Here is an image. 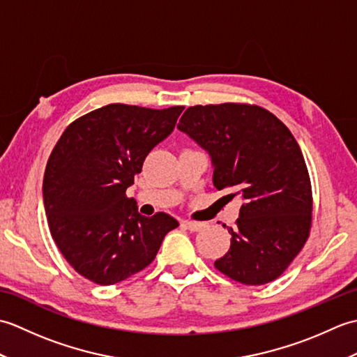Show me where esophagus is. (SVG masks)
<instances>
[{"mask_svg": "<svg viewBox=\"0 0 357 357\" xmlns=\"http://www.w3.org/2000/svg\"><path fill=\"white\" fill-rule=\"evenodd\" d=\"M183 225H185V229L190 231H199L202 229V224L195 221H183Z\"/></svg>", "mask_w": 357, "mask_h": 357, "instance_id": "1", "label": "esophagus"}]
</instances>
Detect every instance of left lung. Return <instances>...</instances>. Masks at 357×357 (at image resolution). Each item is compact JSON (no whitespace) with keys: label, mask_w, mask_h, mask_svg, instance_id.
I'll list each match as a JSON object with an SVG mask.
<instances>
[{"label":"left lung","mask_w":357,"mask_h":357,"mask_svg":"<svg viewBox=\"0 0 357 357\" xmlns=\"http://www.w3.org/2000/svg\"><path fill=\"white\" fill-rule=\"evenodd\" d=\"M178 128L208 153L218 190L242 201L215 267L245 285L275 280L312 227V184L294 136L268 110L233 102L188 107Z\"/></svg>","instance_id":"obj_1"}]
</instances>
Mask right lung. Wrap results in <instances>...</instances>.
Instances as JSON below:
<instances>
[{
  "label": "right lung",
  "instance_id": "obj_1",
  "mask_svg": "<svg viewBox=\"0 0 357 357\" xmlns=\"http://www.w3.org/2000/svg\"><path fill=\"white\" fill-rule=\"evenodd\" d=\"M183 110L109 104L73 121L56 142L44 173V210L53 241L81 276L100 285L130 278L179 225L162 211L139 215L126 190Z\"/></svg>",
  "mask_w": 357,
  "mask_h": 357
}]
</instances>
